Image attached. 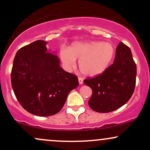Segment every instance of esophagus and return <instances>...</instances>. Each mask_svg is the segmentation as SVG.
<instances>
[{"instance_id":"1","label":"esophagus","mask_w":150,"mask_h":150,"mask_svg":"<svg viewBox=\"0 0 150 150\" xmlns=\"http://www.w3.org/2000/svg\"><path fill=\"white\" fill-rule=\"evenodd\" d=\"M78 82L80 85H82V84L83 83V80H82L81 77H78Z\"/></svg>"}]
</instances>
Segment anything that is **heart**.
Here are the masks:
<instances>
[{"label": "heart", "mask_w": 150, "mask_h": 150, "mask_svg": "<svg viewBox=\"0 0 150 150\" xmlns=\"http://www.w3.org/2000/svg\"><path fill=\"white\" fill-rule=\"evenodd\" d=\"M60 56L67 69L75 68L77 60L82 75L94 77L104 73L111 64L115 56V48L106 42H79L73 44L69 50H61Z\"/></svg>", "instance_id": "1"}]
</instances>
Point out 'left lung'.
<instances>
[{"mask_svg": "<svg viewBox=\"0 0 150 150\" xmlns=\"http://www.w3.org/2000/svg\"><path fill=\"white\" fill-rule=\"evenodd\" d=\"M136 75L137 68L131 51L120 42L113 64L101 75L84 80L92 90L89 106L99 113L111 112L123 106L133 94Z\"/></svg>", "mask_w": 150, "mask_h": 150, "instance_id": "1", "label": "left lung"}]
</instances>
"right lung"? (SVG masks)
I'll list each match as a JSON object with an SVG mask.
<instances>
[{"label":"right lung","mask_w":150,"mask_h":150,"mask_svg":"<svg viewBox=\"0 0 150 150\" xmlns=\"http://www.w3.org/2000/svg\"><path fill=\"white\" fill-rule=\"evenodd\" d=\"M47 44L37 40L19 49L11 71L15 97L26 111L39 116L59 112L79 85L77 76L61 68L56 52L50 53Z\"/></svg>","instance_id":"add662e5"}]
</instances>
